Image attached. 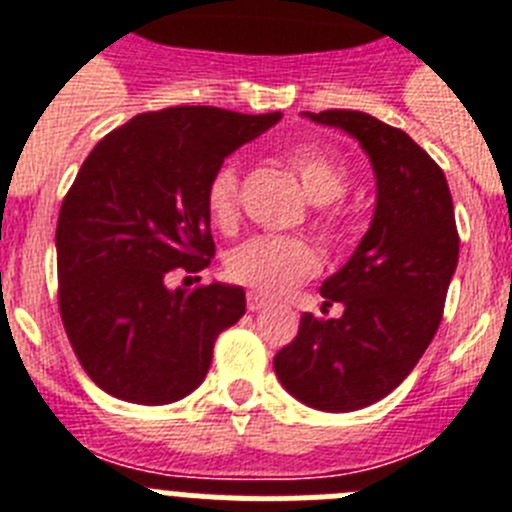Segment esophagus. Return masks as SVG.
Returning a JSON list of instances; mask_svg holds the SVG:
<instances>
[{
	"instance_id": "esophagus-1",
	"label": "esophagus",
	"mask_w": 512,
	"mask_h": 512,
	"mask_svg": "<svg viewBox=\"0 0 512 512\" xmlns=\"http://www.w3.org/2000/svg\"><path fill=\"white\" fill-rule=\"evenodd\" d=\"M246 305H248V310H251V312H259V310H264L266 305H269V300H266L264 295H259V292H251V295H248V300H246Z\"/></svg>"
}]
</instances>
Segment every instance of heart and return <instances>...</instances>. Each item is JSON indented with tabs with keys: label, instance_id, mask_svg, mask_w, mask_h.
Returning <instances> with one entry per match:
<instances>
[{
	"label": "heart",
	"instance_id": "heart-1",
	"mask_svg": "<svg viewBox=\"0 0 512 512\" xmlns=\"http://www.w3.org/2000/svg\"><path fill=\"white\" fill-rule=\"evenodd\" d=\"M289 169L295 171L312 205L325 207L338 202L348 189V171L341 158L320 146H295L287 151ZM207 212L217 228H233L238 220V171L233 164H223L207 184ZM328 241L341 235V215L323 210L315 220ZM320 259L310 243L300 238H274L256 235L251 241L233 248L225 261L228 277L243 287L256 289L259 295L282 297L310 279L318 271Z\"/></svg>",
	"mask_w": 512,
	"mask_h": 512
}]
</instances>
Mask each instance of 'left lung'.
Here are the masks:
<instances>
[{
	"mask_svg": "<svg viewBox=\"0 0 512 512\" xmlns=\"http://www.w3.org/2000/svg\"><path fill=\"white\" fill-rule=\"evenodd\" d=\"M302 115L359 140L377 205L351 259L320 287L323 310L341 302L343 315L305 312L274 372L310 408L348 413L390 395L425 354L459 261V233L446 176L408 133L356 110Z\"/></svg>",
	"mask_w": 512,
	"mask_h": 512,
	"instance_id": "obj_1",
	"label": "left lung"
}]
</instances>
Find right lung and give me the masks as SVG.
Masks as SVG:
<instances>
[{"instance_id":"add662e5","label":"right lung","mask_w":512,"mask_h":512,"mask_svg":"<svg viewBox=\"0 0 512 512\" xmlns=\"http://www.w3.org/2000/svg\"><path fill=\"white\" fill-rule=\"evenodd\" d=\"M279 120L169 107L135 115L87 156L58 215V305L76 359L107 395L169 405L202 384L246 292L225 282L169 289L166 277L210 266L207 184Z\"/></svg>"}]
</instances>
